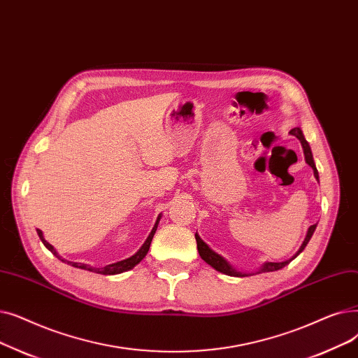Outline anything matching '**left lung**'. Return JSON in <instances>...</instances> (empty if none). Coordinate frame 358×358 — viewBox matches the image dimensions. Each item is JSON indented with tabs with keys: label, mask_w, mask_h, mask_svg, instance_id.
Instances as JSON below:
<instances>
[{
	"label": "left lung",
	"mask_w": 358,
	"mask_h": 358,
	"mask_svg": "<svg viewBox=\"0 0 358 358\" xmlns=\"http://www.w3.org/2000/svg\"><path fill=\"white\" fill-rule=\"evenodd\" d=\"M290 134L292 135H294V137H297L299 140H300V143H301V147H303V152H304V159H306V163H308L312 169H313V173H315V178L319 180V173H317V169H316V166H315V162H313V156H312V150H310V145H309V143L306 141V138H304V135H303V132H301V129L299 128V127H296V128H293L292 131H290ZM315 229H316V224H313V226H310L309 227V230H308V234H306V237H304V242H303V245L300 246V249L297 250V253L294 255L293 258H290V259H287V261H284V262H265L257 272L258 274H261V272H272V271H278V269H281V268H284L285 265H288L290 264L294 258H297V255H300L301 252H303V249L306 248V245L309 243V241H310V237L313 236V231H315ZM195 239H196V248H198V252H199V257L206 261L208 265H211L214 269H217L218 272H223V274H226V275H230V277H245V275H248L246 272H239L237 269H234L223 257H221V255H218V253H215L213 249H210L208 248V245L203 242L201 237L198 236V233H195Z\"/></svg>",
	"instance_id": "left-lung-1"
}]
</instances>
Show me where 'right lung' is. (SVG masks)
<instances>
[{
    "mask_svg": "<svg viewBox=\"0 0 358 358\" xmlns=\"http://www.w3.org/2000/svg\"><path fill=\"white\" fill-rule=\"evenodd\" d=\"M160 217H162V215H159V218H157V221H156L155 227H152L151 233H150V234H148V237H147V241H145V242H144V245L138 249V252H137V253H134L132 257H129V258H127V259H124V261H119V262H115V264L106 265V266H103V268H94V266H90V265H86V264H78V262L65 261L64 258H61V257H59L58 252L54 249V246L50 245V243H48V242L45 241V237H43L42 230H39V229H38L36 231H38V234H39V237H41L42 243H43V245H45L50 252H52L59 261L66 262L68 265L76 266V268H81V269H86V271H90V272H96V274H101V275H115V274H121V272H125V271L132 269L135 265L140 264V262L143 261V258L145 257L147 252H148V249H150V245H151V241H152V236H155V233H156V230H157V224H159V221H160Z\"/></svg>",
    "mask_w": 358,
    "mask_h": 358,
    "instance_id": "right-lung-1",
    "label": "right lung"
}]
</instances>
